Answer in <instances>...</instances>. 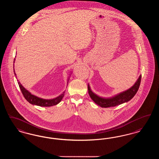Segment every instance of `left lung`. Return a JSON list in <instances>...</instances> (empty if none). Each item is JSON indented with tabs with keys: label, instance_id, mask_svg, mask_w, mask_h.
<instances>
[{
	"label": "left lung",
	"instance_id": "1",
	"mask_svg": "<svg viewBox=\"0 0 159 159\" xmlns=\"http://www.w3.org/2000/svg\"><path fill=\"white\" fill-rule=\"evenodd\" d=\"M141 79V75H140L139 79L137 80V81L131 88L127 89V90L122 92L117 95H115L112 97L103 98L96 95L91 90L89 84H88V93L90 97L93 101V102L98 105L100 106L102 108L114 107L115 106L121 105L122 103L128 102L133 98L139 89Z\"/></svg>",
	"mask_w": 159,
	"mask_h": 159
}]
</instances>
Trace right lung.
<instances>
[{
	"label": "right lung",
	"instance_id": "1",
	"mask_svg": "<svg viewBox=\"0 0 159 159\" xmlns=\"http://www.w3.org/2000/svg\"><path fill=\"white\" fill-rule=\"evenodd\" d=\"M15 58L14 59V61L13 63H15ZM13 71H14V74L15 76L16 77V78L17 79V76L16 75L15 73V69H13ZM69 75V76H70ZM70 76L67 78V83L68 84V82L70 80ZM18 83L19 84V88L20 89L23 94V95L24 96V98H25L26 100L30 103L32 105H37V106H39V107H51V106H54V105H56L58 103H59L60 102H61V101L62 100L64 96V93H65V90L63 92L55 98L53 99H43L41 98H39L37 96L31 94V92H30L28 90L26 89L20 84V83L19 82V80H18Z\"/></svg>",
	"mask_w": 159,
	"mask_h": 159
}]
</instances>
